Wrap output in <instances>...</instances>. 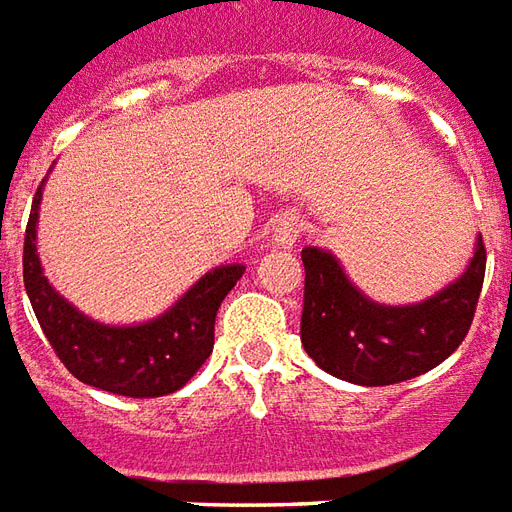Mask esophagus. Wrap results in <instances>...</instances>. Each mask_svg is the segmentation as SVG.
<instances>
[{"label":"esophagus","mask_w":512,"mask_h":512,"mask_svg":"<svg viewBox=\"0 0 512 512\" xmlns=\"http://www.w3.org/2000/svg\"><path fill=\"white\" fill-rule=\"evenodd\" d=\"M303 234V220L292 212H284V215L275 217L273 223V239L275 245H281V248H292L297 239Z\"/></svg>","instance_id":"34e87169"}]
</instances>
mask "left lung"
<instances>
[{
    "label": "left lung",
    "mask_w": 512,
    "mask_h": 512,
    "mask_svg": "<svg viewBox=\"0 0 512 512\" xmlns=\"http://www.w3.org/2000/svg\"><path fill=\"white\" fill-rule=\"evenodd\" d=\"M300 342L333 378L358 386H391L424 375L455 353L477 311L485 278V245L455 284L416 306H380L361 295L328 250L306 248Z\"/></svg>",
    "instance_id": "1"
}]
</instances>
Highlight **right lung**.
<instances>
[{
  "mask_svg": "<svg viewBox=\"0 0 512 512\" xmlns=\"http://www.w3.org/2000/svg\"><path fill=\"white\" fill-rule=\"evenodd\" d=\"M41 192L43 181L24 234V289L57 358L76 380L121 397H165L179 391L212 355L217 308L245 267L226 264L206 273L157 320L101 325L57 295L43 275L35 245Z\"/></svg>",
  "mask_w": 512,
  "mask_h": 512,
  "instance_id": "obj_1",
  "label": "right lung"
}]
</instances>
